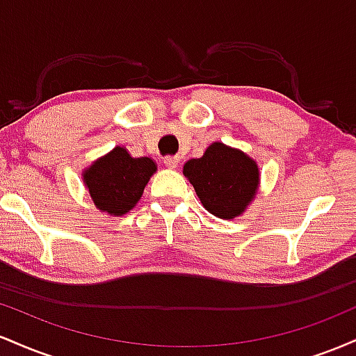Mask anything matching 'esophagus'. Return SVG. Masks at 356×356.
Masks as SVG:
<instances>
[{
    "instance_id": "obj_1",
    "label": "esophagus",
    "mask_w": 356,
    "mask_h": 356,
    "mask_svg": "<svg viewBox=\"0 0 356 356\" xmlns=\"http://www.w3.org/2000/svg\"><path fill=\"white\" fill-rule=\"evenodd\" d=\"M164 162L169 169H174V167H177V164H179V157H175V155H167Z\"/></svg>"
}]
</instances>
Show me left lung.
<instances>
[{
  "mask_svg": "<svg viewBox=\"0 0 356 356\" xmlns=\"http://www.w3.org/2000/svg\"><path fill=\"white\" fill-rule=\"evenodd\" d=\"M184 175L211 214L232 219L243 214L256 195L259 170L256 162L241 150L214 142L201 159H191Z\"/></svg>",
  "mask_w": 356,
  "mask_h": 356,
  "instance_id": "obj_1",
  "label": "left lung"
}]
</instances>
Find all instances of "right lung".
Segmentation results:
<instances>
[{
  "label": "right lung",
  "instance_id": "obj_1",
  "mask_svg": "<svg viewBox=\"0 0 356 356\" xmlns=\"http://www.w3.org/2000/svg\"><path fill=\"white\" fill-rule=\"evenodd\" d=\"M155 169L152 159H134L124 147H115L105 157L93 162L83 179L100 211L122 216L138 202Z\"/></svg>",
  "mask_w": 356,
  "mask_h": 356
}]
</instances>
